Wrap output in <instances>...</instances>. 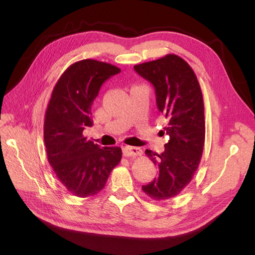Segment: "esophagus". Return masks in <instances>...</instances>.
I'll list each match as a JSON object with an SVG mask.
<instances>
[{"label": "esophagus", "mask_w": 255, "mask_h": 255, "mask_svg": "<svg viewBox=\"0 0 255 255\" xmlns=\"http://www.w3.org/2000/svg\"><path fill=\"white\" fill-rule=\"evenodd\" d=\"M142 150L137 147H129V145H126V147L123 148V154L126 156V158H134V156L141 155Z\"/></svg>", "instance_id": "34e87169"}]
</instances>
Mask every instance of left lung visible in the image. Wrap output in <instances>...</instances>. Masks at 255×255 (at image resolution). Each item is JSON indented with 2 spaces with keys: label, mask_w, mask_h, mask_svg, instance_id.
Instances as JSON below:
<instances>
[{
  "label": "left lung",
  "mask_w": 255,
  "mask_h": 255,
  "mask_svg": "<svg viewBox=\"0 0 255 255\" xmlns=\"http://www.w3.org/2000/svg\"><path fill=\"white\" fill-rule=\"evenodd\" d=\"M140 77L153 85L159 112L167 119L162 133L170 136L164 151L145 150L158 169V176L142 186L154 200L174 197L192 181L202 159L205 142L203 94L189 64L176 55L133 67Z\"/></svg>",
  "instance_id": "1"
}]
</instances>
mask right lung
Segmentation results:
<instances>
[{
  "instance_id": "add662e5",
  "label": "right lung",
  "mask_w": 255,
  "mask_h": 255,
  "mask_svg": "<svg viewBox=\"0 0 255 255\" xmlns=\"http://www.w3.org/2000/svg\"><path fill=\"white\" fill-rule=\"evenodd\" d=\"M119 72L113 64L85 59L70 66L52 91L44 124L47 156L58 180L74 196L100 193L121 162V148H100L84 136L93 125L92 105L102 84Z\"/></svg>"
}]
</instances>
